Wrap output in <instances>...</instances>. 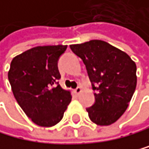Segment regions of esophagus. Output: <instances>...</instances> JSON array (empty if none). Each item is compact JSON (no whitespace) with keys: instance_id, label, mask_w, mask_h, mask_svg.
I'll return each mask as SVG.
<instances>
[{"instance_id":"34e87169","label":"esophagus","mask_w":149,"mask_h":149,"mask_svg":"<svg viewBox=\"0 0 149 149\" xmlns=\"http://www.w3.org/2000/svg\"><path fill=\"white\" fill-rule=\"evenodd\" d=\"M81 92V87H77L76 89H74V93L76 94V95H80Z\"/></svg>"}]
</instances>
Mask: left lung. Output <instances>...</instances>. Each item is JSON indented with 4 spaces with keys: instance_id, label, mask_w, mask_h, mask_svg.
<instances>
[{
    "instance_id": "left-lung-1",
    "label": "left lung",
    "mask_w": 149,
    "mask_h": 149,
    "mask_svg": "<svg viewBox=\"0 0 149 149\" xmlns=\"http://www.w3.org/2000/svg\"><path fill=\"white\" fill-rule=\"evenodd\" d=\"M81 57L96 90V102L87 108L89 118L98 126L114 123L125 113L136 88V64L121 49L102 40L70 45Z\"/></svg>"
}]
</instances>
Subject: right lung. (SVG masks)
<instances>
[{
  "label": "right lung",
  "mask_w": 149,
  "mask_h": 149,
  "mask_svg": "<svg viewBox=\"0 0 149 149\" xmlns=\"http://www.w3.org/2000/svg\"><path fill=\"white\" fill-rule=\"evenodd\" d=\"M67 45L37 46L13 58L8 80L14 97L35 124L52 127L62 120L71 92L57 84V62Z\"/></svg>",
  "instance_id": "obj_1"
}]
</instances>
